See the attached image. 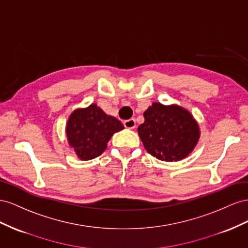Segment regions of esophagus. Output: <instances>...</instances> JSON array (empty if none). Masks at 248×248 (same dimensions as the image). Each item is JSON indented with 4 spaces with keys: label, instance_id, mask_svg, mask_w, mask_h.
Returning a JSON list of instances; mask_svg holds the SVG:
<instances>
[{
    "label": "esophagus",
    "instance_id": "obj_1",
    "mask_svg": "<svg viewBox=\"0 0 248 248\" xmlns=\"http://www.w3.org/2000/svg\"><path fill=\"white\" fill-rule=\"evenodd\" d=\"M124 125L125 126L126 129H134L136 126V123H135V119L130 118V119H126L124 120Z\"/></svg>",
    "mask_w": 248,
    "mask_h": 248
}]
</instances>
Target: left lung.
<instances>
[{"label": "left lung", "mask_w": 248, "mask_h": 248, "mask_svg": "<svg viewBox=\"0 0 248 248\" xmlns=\"http://www.w3.org/2000/svg\"><path fill=\"white\" fill-rule=\"evenodd\" d=\"M138 135L148 154L161 161L185 159L200 139V128L191 113L178 105L153 103L143 113Z\"/></svg>", "instance_id": "left-lung-1"}]
</instances>
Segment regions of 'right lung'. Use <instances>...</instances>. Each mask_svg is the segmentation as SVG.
<instances>
[{
	"label": "right lung",
	"instance_id": "add662e5",
	"mask_svg": "<svg viewBox=\"0 0 248 248\" xmlns=\"http://www.w3.org/2000/svg\"><path fill=\"white\" fill-rule=\"evenodd\" d=\"M123 124L109 116L96 104L77 109L70 114L66 124V137L78 158L83 161L102 155L114 133L122 131Z\"/></svg>",
	"mask_w": 248,
	"mask_h": 248
}]
</instances>
